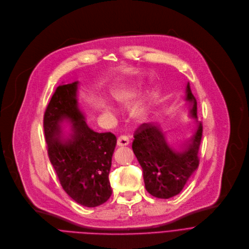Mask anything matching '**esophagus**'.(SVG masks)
<instances>
[{
  "label": "esophagus",
  "instance_id": "1",
  "mask_svg": "<svg viewBox=\"0 0 249 249\" xmlns=\"http://www.w3.org/2000/svg\"><path fill=\"white\" fill-rule=\"evenodd\" d=\"M128 143H129V140H128V138H127L126 136H124V135L120 136V137L118 138V141H117V145H118L119 147H121V146H126V145H128Z\"/></svg>",
  "mask_w": 249,
  "mask_h": 249
}]
</instances>
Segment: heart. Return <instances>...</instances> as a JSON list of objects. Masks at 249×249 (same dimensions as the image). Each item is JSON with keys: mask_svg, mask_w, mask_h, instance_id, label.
<instances>
[{"mask_svg": "<svg viewBox=\"0 0 249 249\" xmlns=\"http://www.w3.org/2000/svg\"><path fill=\"white\" fill-rule=\"evenodd\" d=\"M140 88H141L140 80H131L116 86L112 90V96L115 103L122 108L129 107L134 101L136 96L138 95ZM149 109H150V102H149L148 99H144V100L137 102L132 107L130 116L134 121L142 122L147 118L149 114ZM103 111L106 114H109V115L112 114V110L108 107H105Z\"/></svg>", "mask_w": 249, "mask_h": 249, "instance_id": "b5f03b06", "label": "heart"}]
</instances>
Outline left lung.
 <instances>
[{"label":"left lung","instance_id":"obj_1","mask_svg":"<svg viewBox=\"0 0 249 249\" xmlns=\"http://www.w3.org/2000/svg\"><path fill=\"white\" fill-rule=\"evenodd\" d=\"M189 117L196 121L192 135L174 149L159 124L148 123L136 129L132 150L143 171L146 190L151 195L169 199L178 195L199 165L198 150L202 137V124L197 121V102L189 82L185 88Z\"/></svg>","mask_w":249,"mask_h":249}]
</instances>
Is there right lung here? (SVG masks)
<instances>
[{
	"mask_svg": "<svg viewBox=\"0 0 249 249\" xmlns=\"http://www.w3.org/2000/svg\"><path fill=\"white\" fill-rule=\"evenodd\" d=\"M78 84L58 86L45 111L44 132L49 159L64 190L78 204L96 207L112 195L109 174L117 138L87 125L78 106ZM67 125L71 130L66 135Z\"/></svg>",
	"mask_w": 249,
	"mask_h": 249,
	"instance_id": "right-lung-1",
	"label": "right lung"
}]
</instances>
